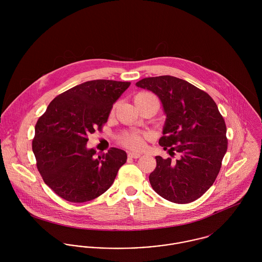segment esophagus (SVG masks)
Here are the masks:
<instances>
[{"instance_id": "obj_1", "label": "esophagus", "mask_w": 262, "mask_h": 262, "mask_svg": "<svg viewBox=\"0 0 262 262\" xmlns=\"http://www.w3.org/2000/svg\"><path fill=\"white\" fill-rule=\"evenodd\" d=\"M128 156L130 158H139L141 156V154L137 153V152H128Z\"/></svg>"}]
</instances>
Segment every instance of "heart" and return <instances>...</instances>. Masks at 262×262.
I'll list each match as a JSON object with an SVG mask.
<instances>
[{
  "mask_svg": "<svg viewBox=\"0 0 262 262\" xmlns=\"http://www.w3.org/2000/svg\"><path fill=\"white\" fill-rule=\"evenodd\" d=\"M149 98H154L149 93H139L134 97V102L135 105H139L141 104L143 101L149 99ZM115 111V106L113 107L112 114ZM148 137L147 134H141V133H126L124 135H122L119 138V141L122 145L128 147V148H132V149H140L143 147L144 144V139H146Z\"/></svg>",
  "mask_w": 262,
  "mask_h": 262,
  "instance_id": "1",
  "label": "heart"
}]
</instances>
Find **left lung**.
<instances>
[{
	"label": "left lung",
	"mask_w": 262,
	"mask_h": 262,
	"mask_svg": "<svg viewBox=\"0 0 262 262\" xmlns=\"http://www.w3.org/2000/svg\"><path fill=\"white\" fill-rule=\"evenodd\" d=\"M136 85L160 99L166 121L159 145L169 147V155H180L174 161L155 157L151 187L172 203L198 200L212 187L222 165L228 147L224 118L215 101L187 80L160 75L143 78Z\"/></svg>",
	"instance_id": "8db88e82"
}]
</instances>
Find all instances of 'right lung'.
<instances>
[{"mask_svg":"<svg viewBox=\"0 0 262 262\" xmlns=\"http://www.w3.org/2000/svg\"><path fill=\"white\" fill-rule=\"evenodd\" d=\"M129 81H85L55 97L35 125L32 150L44 183L72 203L92 201L112 186L126 162L124 150L111 147L95 156L88 149V135L102 131L113 104Z\"/></svg>","mask_w":262,"mask_h":262,"instance_id":"add662e5","label":"right lung"}]
</instances>
